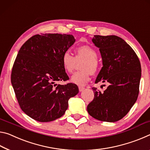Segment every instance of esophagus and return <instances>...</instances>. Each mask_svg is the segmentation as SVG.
<instances>
[{
  "instance_id": "34e87169",
  "label": "esophagus",
  "mask_w": 150,
  "mask_h": 150,
  "mask_svg": "<svg viewBox=\"0 0 150 150\" xmlns=\"http://www.w3.org/2000/svg\"><path fill=\"white\" fill-rule=\"evenodd\" d=\"M78 88H79V91H80V92H82L83 90H84V87H80V86Z\"/></svg>"
}]
</instances>
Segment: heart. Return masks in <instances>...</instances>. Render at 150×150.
<instances>
[{"label": "heart", "instance_id": "b5f03b06", "mask_svg": "<svg viewBox=\"0 0 150 150\" xmlns=\"http://www.w3.org/2000/svg\"><path fill=\"white\" fill-rule=\"evenodd\" d=\"M74 57L68 52L63 54L62 64L64 69L68 73L72 72L77 63L80 64L78 71L73 74L70 78V82L80 86H83L90 80L91 74H95L99 68L98 54L94 48L88 45L78 46L74 50Z\"/></svg>", "mask_w": 150, "mask_h": 150}]
</instances>
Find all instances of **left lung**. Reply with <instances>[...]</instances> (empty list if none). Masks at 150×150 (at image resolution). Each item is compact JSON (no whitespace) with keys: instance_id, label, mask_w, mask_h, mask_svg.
Here are the masks:
<instances>
[{"instance_id":"obj_1","label":"left lung","mask_w":150,"mask_h":150,"mask_svg":"<svg viewBox=\"0 0 150 150\" xmlns=\"http://www.w3.org/2000/svg\"><path fill=\"white\" fill-rule=\"evenodd\" d=\"M92 41L99 48L103 65L95 83L102 81L108 86L102 92L92 88L94 98L88 105V112L100 121L117 122L126 116L137 100L140 62L131 46L118 36L94 35Z\"/></svg>"}]
</instances>
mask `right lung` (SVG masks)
Here are the masks:
<instances>
[{"mask_svg":"<svg viewBox=\"0 0 150 150\" xmlns=\"http://www.w3.org/2000/svg\"><path fill=\"white\" fill-rule=\"evenodd\" d=\"M74 42L70 34H42L32 36L19 50L11 83L22 110L31 118L48 122L62 117L68 100L79 92L72 83L56 84L69 78L61 60Z\"/></svg>","mask_w":150,"mask_h":150,"instance_id":"obj_1","label":"right lung"}]
</instances>
